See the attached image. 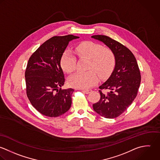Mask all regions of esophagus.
<instances>
[{"instance_id": "obj_1", "label": "esophagus", "mask_w": 160, "mask_h": 160, "mask_svg": "<svg viewBox=\"0 0 160 160\" xmlns=\"http://www.w3.org/2000/svg\"><path fill=\"white\" fill-rule=\"evenodd\" d=\"M82 92H83L84 93H85L88 94V93H91V92H92V90H90V89H89V90H82Z\"/></svg>"}]
</instances>
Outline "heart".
Segmentation results:
<instances>
[{"label": "heart", "instance_id": "1", "mask_svg": "<svg viewBox=\"0 0 160 160\" xmlns=\"http://www.w3.org/2000/svg\"><path fill=\"white\" fill-rule=\"evenodd\" d=\"M73 52L79 58L90 60L88 66L89 71L78 72L68 79L69 85L78 89H88L99 80L108 77L115 65V57L113 51L100 43L92 41H84L78 43ZM70 51H65L61 58V66L64 71L71 73L77 68V57Z\"/></svg>", "mask_w": 160, "mask_h": 160}]
</instances>
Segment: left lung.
I'll list each match as a JSON object with an SVG mask.
<instances>
[{
    "label": "left lung",
    "mask_w": 160,
    "mask_h": 160,
    "mask_svg": "<svg viewBox=\"0 0 160 160\" xmlns=\"http://www.w3.org/2000/svg\"><path fill=\"white\" fill-rule=\"evenodd\" d=\"M92 37L104 43L115 57V68L109 78L99 87L100 99L93 105V108L102 117L117 118L136 98L141 82L140 71L136 58L127 47L106 35ZM106 89L108 92L102 91Z\"/></svg>",
    "instance_id": "1"
}]
</instances>
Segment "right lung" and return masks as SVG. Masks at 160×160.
<instances>
[{"instance_id": "right-lung-1", "label": "right lung", "mask_w": 160, "mask_h": 160, "mask_svg": "<svg viewBox=\"0 0 160 160\" xmlns=\"http://www.w3.org/2000/svg\"><path fill=\"white\" fill-rule=\"evenodd\" d=\"M78 38L73 35L54 36L28 59L25 72L27 96L32 105L45 116L59 117L71 107L74 90L61 88L65 78L60 61L69 42Z\"/></svg>"}]
</instances>
